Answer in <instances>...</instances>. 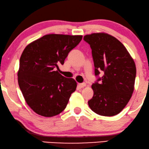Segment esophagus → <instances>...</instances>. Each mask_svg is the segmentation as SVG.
Returning a JSON list of instances; mask_svg holds the SVG:
<instances>
[{
	"instance_id": "1",
	"label": "esophagus",
	"mask_w": 149,
	"mask_h": 149,
	"mask_svg": "<svg viewBox=\"0 0 149 149\" xmlns=\"http://www.w3.org/2000/svg\"><path fill=\"white\" fill-rule=\"evenodd\" d=\"M86 83H81V84H78V86L79 88H84V86H86Z\"/></svg>"
}]
</instances>
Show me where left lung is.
Returning <instances> with one entry per match:
<instances>
[{
	"mask_svg": "<svg viewBox=\"0 0 149 149\" xmlns=\"http://www.w3.org/2000/svg\"><path fill=\"white\" fill-rule=\"evenodd\" d=\"M84 40L92 49L95 74L98 77L92 85L94 95L88 103L100 116H116L126 106L133 93L135 63L123 44L112 36L95 33L86 35Z\"/></svg>",
	"mask_w": 149,
	"mask_h": 149,
	"instance_id": "8db88e82",
	"label": "left lung"
}]
</instances>
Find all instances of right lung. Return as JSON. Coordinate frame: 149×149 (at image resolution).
<instances>
[{
	"label": "right lung",
	"mask_w": 149,
	"mask_h": 149,
	"mask_svg": "<svg viewBox=\"0 0 149 149\" xmlns=\"http://www.w3.org/2000/svg\"><path fill=\"white\" fill-rule=\"evenodd\" d=\"M82 36L48 34L25 48L19 60L18 83L27 104L37 114L53 117L65 109L77 83L55 69Z\"/></svg>",
	"instance_id": "right-lung-1"
}]
</instances>
